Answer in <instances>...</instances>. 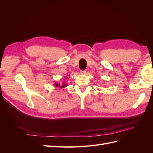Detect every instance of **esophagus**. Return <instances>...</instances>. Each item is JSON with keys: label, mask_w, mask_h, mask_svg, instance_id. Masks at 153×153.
<instances>
[{"label": "esophagus", "mask_w": 153, "mask_h": 153, "mask_svg": "<svg viewBox=\"0 0 153 153\" xmlns=\"http://www.w3.org/2000/svg\"><path fill=\"white\" fill-rule=\"evenodd\" d=\"M80 73L82 74V75H85V74L86 73V71H80Z\"/></svg>", "instance_id": "obj_1"}]
</instances>
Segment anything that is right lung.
<instances>
[{
	"label": "right lung",
	"instance_id": "1",
	"mask_svg": "<svg viewBox=\"0 0 153 153\" xmlns=\"http://www.w3.org/2000/svg\"><path fill=\"white\" fill-rule=\"evenodd\" d=\"M66 78H68V77H66ZM54 85L55 87H58L59 88H60V89H61V88L64 89V88H65L68 85V84H65V83L64 82H62L61 84H59V83H55V84H54Z\"/></svg>",
	"mask_w": 153,
	"mask_h": 153
}]
</instances>
